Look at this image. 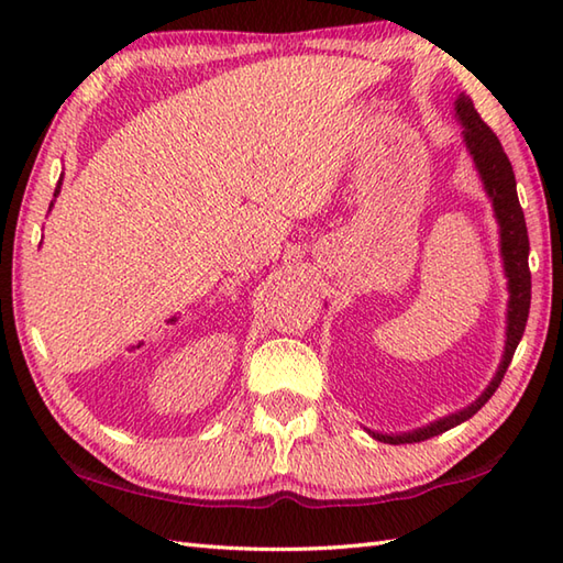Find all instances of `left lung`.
<instances>
[{
  "instance_id": "1",
  "label": "left lung",
  "mask_w": 563,
  "mask_h": 563,
  "mask_svg": "<svg viewBox=\"0 0 563 563\" xmlns=\"http://www.w3.org/2000/svg\"><path fill=\"white\" fill-rule=\"evenodd\" d=\"M454 118L462 123V142L466 152H470L476 174L482 178L486 196L492 200L494 218L498 222L500 258H504V273L508 280L504 357H500L496 375L492 377V382H488V387L470 406H464V409L442 416L438 421L428 423L423 428L409 430V433H377V430L365 428L375 440L389 442V445L421 442V440L445 433V430L460 426L464 421H470V418L479 411L498 389L500 379H504L506 369L512 361V353H516L518 343L522 339V331H525V324H528V314H530V290H532L530 266H528L530 239H528V227H525V214L518 200L516 174H512L510 159L504 152V147H500L494 130L482 121V115L476 113L474 103L466 93H460L457 101H454Z\"/></svg>"
}]
</instances>
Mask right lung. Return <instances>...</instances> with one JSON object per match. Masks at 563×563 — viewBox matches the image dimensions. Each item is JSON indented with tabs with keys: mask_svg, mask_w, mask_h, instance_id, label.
Returning <instances> with one entry per match:
<instances>
[{
	"mask_svg": "<svg viewBox=\"0 0 563 563\" xmlns=\"http://www.w3.org/2000/svg\"><path fill=\"white\" fill-rule=\"evenodd\" d=\"M59 186H63V178H59V181H57V188H55V198L59 196ZM53 206H55V200L51 202V208H53Z\"/></svg>",
	"mask_w": 563,
	"mask_h": 563,
	"instance_id": "1",
	"label": "right lung"
}]
</instances>
